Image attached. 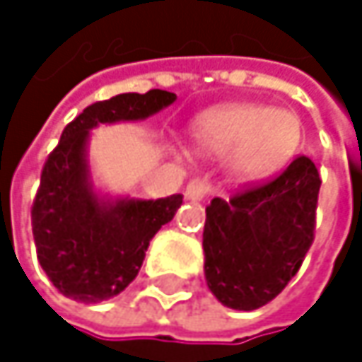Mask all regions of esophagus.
Masks as SVG:
<instances>
[{
    "instance_id": "esophagus-1",
    "label": "esophagus",
    "mask_w": 362,
    "mask_h": 362,
    "mask_svg": "<svg viewBox=\"0 0 362 362\" xmlns=\"http://www.w3.org/2000/svg\"><path fill=\"white\" fill-rule=\"evenodd\" d=\"M184 194L188 201H205V197L209 194V186L201 180H190L186 184Z\"/></svg>"
}]
</instances>
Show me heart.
<instances>
[{
  "mask_svg": "<svg viewBox=\"0 0 362 362\" xmlns=\"http://www.w3.org/2000/svg\"><path fill=\"white\" fill-rule=\"evenodd\" d=\"M302 134V121L293 110L262 103L218 105L190 123L192 148L203 157H226V174L241 184L283 172L298 155Z\"/></svg>",
  "mask_w": 362,
  "mask_h": 362,
  "instance_id": "1",
  "label": "heart"
}]
</instances>
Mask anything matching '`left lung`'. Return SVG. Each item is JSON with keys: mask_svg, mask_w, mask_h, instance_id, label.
Wrapping results in <instances>:
<instances>
[{"mask_svg": "<svg viewBox=\"0 0 362 362\" xmlns=\"http://www.w3.org/2000/svg\"><path fill=\"white\" fill-rule=\"evenodd\" d=\"M321 178L298 157L279 178L211 199L205 209L203 252L209 291L233 310H255L296 276L315 239Z\"/></svg>", "mask_w": 362, "mask_h": 362, "instance_id": "left-lung-1", "label": "left lung"}]
</instances>
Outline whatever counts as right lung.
Wrapping results in <instances>:
<instances>
[{
    "label": "right lung",
    "instance_id": "add662e5",
    "mask_svg": "<svg viewBox=\"0 0 362 362\" xmlns=\"http://www.w3.org/2000/svg\"><path fill=\"white\" fill-rule=\"evenodd\" d=\"M174 103L176 94L165 90L94 103L64 127L49 153L31 224L37 259L64 298L96 304L121 293L136 279L151 239L182 205V194L136 199L100 192L88 159L90 132L103 123L148 119Z\"/></svg>",
    "mask_w": 362,
    "mask_h": 362
}]
</instances>
